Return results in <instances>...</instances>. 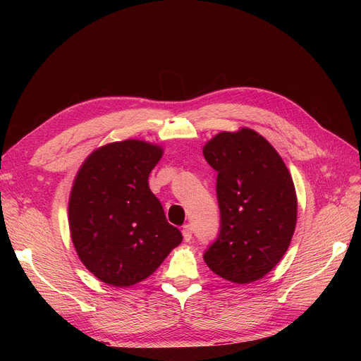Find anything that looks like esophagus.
Masks as SVG:
<instances>
[{"label": "esophagus", "mask_w": 361, "mask_h": 361, "mask_svg": "<svg viewBox=\"0 0 361 361\" xmlns=\"http://www.w3.org/2000/svg\"><path fill=\"white\" fill-rule=\"evenodd\" d=\"M192 235H193V230H192V225H184L183 226V237H184V240L188 243L192 240Z\"/></svg>", "instance_id": "obj_1"}]
</instances>
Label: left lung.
Listing matches in <instances>:
<instances>
[{"mask_svg": "<svg viewBox=\"0 0 361 361\" xmlns=\"http://www.w3.org/2000/svg\"><path fill=\"white\" fill-rule=\"evenodd\" d=\"M216 173L219 234L203 259L212 272L250 283L286 255L297 222L293 178L274 146L256 131H222L203 147Z\"/></svg>", "mask_w": 361, "mask_h": 361, "instance_id": "1", "label": "left lung"}]
</instances>
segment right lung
Masks as SVG:
<instances>
[{
  "label": "right lung",
  "instance_id": "obj_1",
  "mask_svg": "<svg viewBox=\"0 0 361 361\" xmlns=\"http://www.w3.org/2000/svg\"><path fill=\"white\" fill-rule=\"evenodd\" d=\"M161 157L159 146L142 140L109 143L92 152L75 176L71 240L85 267L109 286L146 279L183 240L149 188Z\"/></svg>",
  "mask_w": 361,
  "mask_h": 361
}]
</instances>
